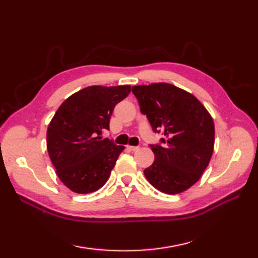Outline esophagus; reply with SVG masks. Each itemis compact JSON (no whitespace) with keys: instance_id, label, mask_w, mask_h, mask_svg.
Masks as SVG:
<instances>
[{"instance_id":"34e87169","label":"esophagus","mask_w":258,"mask_h":258,"mask_svg":"<svg viewBox=\"0 0 258 258\" xmlns=\"http://www.w3.org/2000/svg\"><path fill=\"white\" fill-rule=\"evenodd\" d=\"M127 149L130 150V151H132V152H134V151H138L140 147L139 146H132V145H128L127 146Z\"/></svg>"}]
</instances>
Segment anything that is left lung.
<instances>
[{
	"label": "left lung",
	"mask_w": 258,
	"mask_h": 258,
	"mask_svg": "<svg viewBox=\"0 0 258 258\" xmlns=\"http://www.w3.org/2000/svg\"><path fill=\"white\" fill-rule=\"evenodd\" d=\"M132 92L154 132H163L164 146L151 145L155 160L144 169L158 190L179 194L201 178L210 164L215 126L210 112L191 94L168 83L135 85Z\"/></svg>",
	"instance_id": "1"
}]
</instances>
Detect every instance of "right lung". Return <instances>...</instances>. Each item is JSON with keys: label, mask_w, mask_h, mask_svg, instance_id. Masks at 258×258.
I'll list each match as a JSON object with an SVG mask.
<instances>
[{"label": "right lung", "mask_w": 258, "mask_h": 258, "mask_svg": "<svg viewBox=\"0 0 258 258\" xmlns=\"http://www.w3.org/2000/svg\"><path fill=\"white\" fill-rule=\"evenodd\" d=\"M131 85H93L74 93L54 114L46 147L56 175L74 193L89 194L107 182L125 146L102 139L115 105L130 94Z\"/></svg>", "instance_id": "right-lung-1"}]
</instances>
